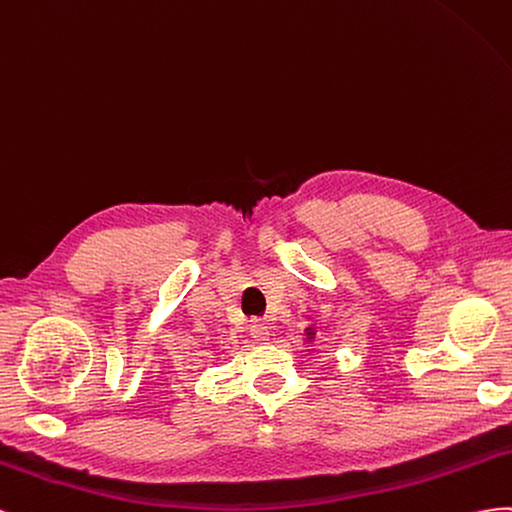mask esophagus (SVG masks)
Instances as JSON below:
<instances>
[{
  "label": "esophagus",
  "instance_id": "34e87169",
  "mask_svg": "<svg viewBox=\"0 0 512 512\" xmlns=\"http://www.w3.org/2000/svg\"><path fill=\"white\" fill-rule=\"evenodd\" d=\"M253 339L255 341H270V326L266 321L253 319Z\"/></svg>",
  "mask_w": 512,
  "mask_h": 512
}]
</instances>
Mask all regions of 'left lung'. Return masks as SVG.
Masks as SVG:
<instances>
[{"mask_svg": "<svg viewBox=\"0 0 512 512\" xmlns=\"http://www.w3.org/2000/svg\"><path fill=\"white\" fill-rule=\"evenodd\" d=\"M306 334H309V339H315V330H311V328H306Z\"/></svg>", "mask_w": 512, "mask_h": 512, "instance_id": "1", "label": "left lung"}]
</instances>
